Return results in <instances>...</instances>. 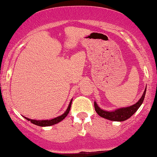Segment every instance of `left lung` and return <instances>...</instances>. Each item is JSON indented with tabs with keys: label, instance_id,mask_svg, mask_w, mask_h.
<instances>
[{
	"label": "left lung",
	"instance_id": "8db88e82",
	"mask_svg": "<svg viewBox=\"0 0 157 157\" xmlns=\"http://www.w3.org/2000/svg\"><path fill=\"white\" fill-rule=\"evenodd\" d=\"M145 90H146V88H145V91L143 92V96L140 99L139 101L136 104H135V105H133L132 106L124 107V108H120L115 111H110V112H109V111L103 110V109H100L99 107H98L97 103L94 102V107H95L96 112L97 113V114L99 116L110 121H123L127 120L128 118H129L130 117L132 116L134 113L138 109L139 107H140V105H142L145 98Z\"/></svg>",
	"mask_w": 157,
	"mask_h": 157
}]
</instances>
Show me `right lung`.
I'll list each match as a JSON object with an SVG mask.
<instances>
[{
  "label": "right lung",
  "instance_id": "add662e5",
  "mask_svg": "<svg viewBox=\"0 0 157 157\" xmlns=\"http://www.w3.org/2000/svg\"><path fill=\"white\" fill-rule=\"evenodd\" d=\"M71 101H72V100H71V101H70V103H69V107H68L67 111H66V112L64 113L63 115H61V116H60L57 117V118H53V119L36 121V120L30 119V118H25V119H27L28 121H31L32 124H35V125L39 126H49L54 125V124H58V123H59L60 121H61L62 120H63L64 118H65L66 117H67V116L68 115V113H69V110H70V109H71Z\"/></svg>",
  "mask_w": 157,
  "mask_h": 157
}]
</instances>
